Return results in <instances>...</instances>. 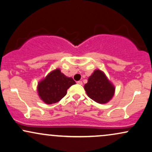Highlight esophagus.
Instances as JSON below:
<instances>
[{
	"instance_id": "obj_1",
	"label": "esophagus",
	"mask_w": 152,
	"mask_h": 152,
	"mask_svg": "<svg viewBox=\"0 0 152 152\" xmlns=\"http://www.w3.org/2000/svg\"><path fill=\"white\" fill-rule=\"evenodd\" d=\"M76 83L78 84V85H82L83 83H82V81H80V80H78V81L76 82Z\"/></svg>"
}]
</instances>
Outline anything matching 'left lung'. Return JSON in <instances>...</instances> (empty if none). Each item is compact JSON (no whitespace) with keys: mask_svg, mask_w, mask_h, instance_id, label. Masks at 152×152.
I'll list each match as a JSON object with an SVG mask.
<instances>
[{"mask_svg":"<svg viewBox=\"0 0 152 152\" xmlns=\"http://www.w3.org/2000/svg\"><path fill=\"white\" fill-rule=\"evenodd\" d=\"M86 93L90 99L99 104H105L114 95L115 87L107 78L104 73L96 69L88 78L84 86Z\"/></svg>","mask_w":152,"mask_h":152,"instance_id":"left-lung-1","label":"left lung"}]
</instances>
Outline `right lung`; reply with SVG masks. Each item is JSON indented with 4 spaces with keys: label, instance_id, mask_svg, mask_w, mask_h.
Returning a JSON list of instances; mask_svg holds the SVG:
<instances>
[{
    "label": "right lung",
    "instance_id": "obj_1",
    "mask_svg": "<svg viewBox=\"0 0 152 152\" xmlns=\"http://www.w3.org/2000/svg\"><path fill=\"white\" fill-rule=\"evenodd\" d=\"M74 84L76 82L72 78L67 77L59 69H56L38 83V96L48 104L56 103L66 95L67 89Z\"/></svg>",
    "mask_w": 152,
    "mask_h": 152
}]
</instances>
